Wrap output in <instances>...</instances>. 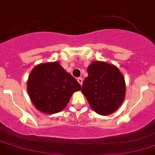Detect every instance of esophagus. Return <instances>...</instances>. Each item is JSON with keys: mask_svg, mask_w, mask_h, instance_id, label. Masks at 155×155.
<instances>
[{"mask_svg": "<svg viewBox=\"0 0 155 155\" xmlns=\"http://www.w3.org/2000/svg\"><path fill=\"white\" fill-rule=\"evenodd\" d=\"M77 81H78V82L79 83V84H81V85H82V83H83V80L81 78H78L77 79Z\"/></svg>", "mask_w": 155, "mask_h": 155, "instance_id": "34e87169", "label": "esophagus"}]
</instances>
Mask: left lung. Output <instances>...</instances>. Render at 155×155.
Here are the masks:
<instances>
[{
    "label": "left lung",
    "instance_id": "8db88e82",
    "mask_svg": "<svg viewBox=\"0 0 155 155\" xmlns=\"http://www.w3.org/2000/svg\"><path fill=\"white\" fill-rule=\"evenodd\" d=\"M87 71L81 92L92 109L104 116L116 111L125 96V81L121 71L114 65L101 61L92 62Z\"/></svg>",
    "mask_w": 155,
    "mask_h": 155
}]
</instances>
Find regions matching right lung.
I'll return each mask as SVG.
<instances>
[{"mask_svg":"<svg viewBox=\"0 0 155 155\" xmlns=\"http://www.w3.org/2000/svg\"><path fill=\"white\" fill-rule=\"evenodd\" d=\"M81 89V84L59 62L37 65L27 81V91L33 104L39 111L49 114L63 110L74 92Z\"/></svg>","mask_w":155,"mask_h":155,"instance_id":"right-lung-1","label":"right lung"}]
</instances>
